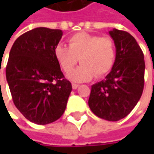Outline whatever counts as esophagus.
Returning <instances> with one entry per match:
<instances>
[{
    "mask_svg": "<svg viewBox=\"0 0 154 154\" xmlns=\"http://www.w3.org/2000/svg\"><path fill=\"white\" fill-rule=\"evenodd\" d=\"M78 86H79V85H77V84H74V83L72 84V88L73 89H77Z\"/></svg>",
    "mask_w": 154,
    "mask_h": 154,
    "instance_id": "34e87169",
    "label": "esophagus"
}]
</instances>
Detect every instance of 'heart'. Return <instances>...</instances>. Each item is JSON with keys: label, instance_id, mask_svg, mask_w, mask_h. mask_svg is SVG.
Segmentation results:
<instances>
[{"label": "heart", "instance_id": "1", "mask_svg": "<svg viewBox=\"0 0 154 154\" xmlns=\"http://www.w3.org/2000/svg\"><path fill=\"white\" fill-rule=\"evenodd\" d=\"M54 57L64 72L70 71L79 59L82 65L69 72L68 77L74 82H85L110 72L116 60V47L109 37L81 32L69 38L68 47H55Z\"/></svg>", "mask_w": 154, "mask_h": 154}]
</instances>
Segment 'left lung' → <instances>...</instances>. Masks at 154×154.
I'll use <instances>...</instances> for the list:
<instances>
[{
	"label": "left lung",
	"mask_w": 154,
	"mask_h": 154,
	"mask_svg": "<svg viewBox=\"0 0 154 154\" xmlns=\"http://www.w3.org/2000/svg\"><path fill=\"white\" fill-rule=\"evenodd\" d=\"M116 47L115 64L105 79L92 85L88 105L99 118L118 121L137 105L144 85L143 53L128 32H109Z\"/></svg>",
	"instance_id": "obj_1"
}]
</instances>
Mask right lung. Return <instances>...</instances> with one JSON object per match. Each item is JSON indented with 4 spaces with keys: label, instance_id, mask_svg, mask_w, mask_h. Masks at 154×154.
I'll list each match as a JSON object with an SVG mask.
<instances>
[{
    "label": "right lung",
    "instance_id": "obj_1",
    "mask_svg": "<svg viewBox=\"0 0 154 154\" xmlns=\"http://www.w3.org/2000/svg\"><path fill=\"white\" fill-rule=\"evenodd\" d=\"M60 29L37 27L21 35L11 49L6 78L13 103L29 121L46 125L65 111L72 90L54 57Z\"/></svg>",
    "mask_w": 154,
    "mask_h": 154
}]
</instances>
